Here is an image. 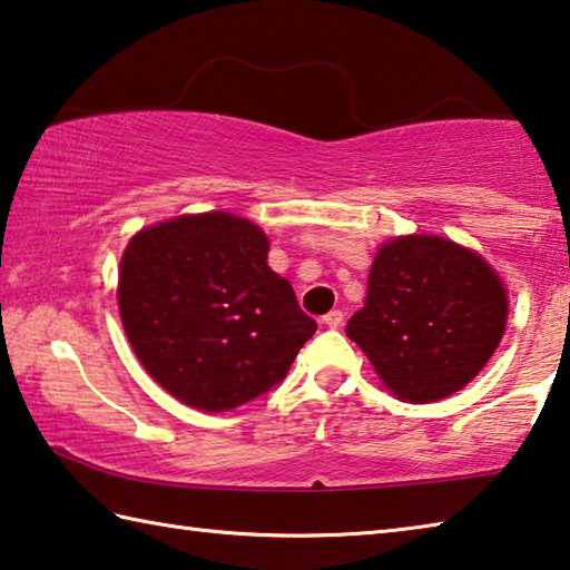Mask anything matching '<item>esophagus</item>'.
Wrapping results in <instances>:
<instances>
[{"label":"esophagus","mask_w":570,"mask_h":570,"mask_svg":"<svg viewBox=\"0 0 570 570\" xmlns=\"http://www.w3.org/2000/svg\"><path fill=\"white\" fill-rule=\"evenodd\" d=\"M341 321H344V312H338V308H334V312H328L326 316H321V324L328 326V328L341 326Z\"/></svg>","instance_id":"1"}]
</instances>
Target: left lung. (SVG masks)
Returning <instances> with one entry per match:
<instances>
[{
	"label": "left lung",
	"instance_id": "obj_1",
	"mask_svg": "<svg viewBox=\"0 0 570 570\" xmlns=\"http://www.w3.org/2000/svg\"><path fill=\"white\" fill-rule=\"evenodd\" d=\"M509 298L485 258L443 236H399L371 264L366 302L346 336L409 403L461 391L503 336Z\"/></svg>",
	"mask_w": 570,
	"mask_h": 570
}]
</instances>
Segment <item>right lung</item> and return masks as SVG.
<instances>
[{
    "mask_svg": "<svg viewBox=\"0 0 570 570\" xmlns=\"http://www.w3.org/2000/svg\"><path fill=\"white\" fill-rule=\"evenodd\" d=\"M124 331L149 376L219 413L286 376L316 321L268 268V239L226 212L184 214L131 236L119 266Z\"/></svg>",
    "mask_w": 570,
    "mask_h": 570,
    "instance_id": "add662e5",
    "label": "right lung"
}]
</instances>
